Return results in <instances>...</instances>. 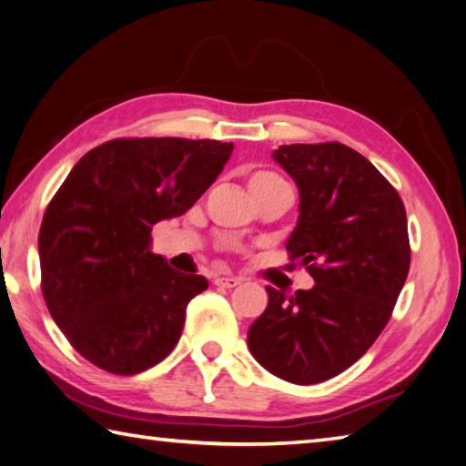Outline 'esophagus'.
Here are the masks:
<instances>
[{"label":"esophagus","mask_w":466,"mask_h":466,"mask_svg":"<svg viewBox=\"0 0 466 466\" xmlns=\"http://www.w3.org/2000/svg\"><path fill=\"white\" fill-rule=\"evenodd\" d=\"M214 285L222 287V289H234V287L240 285V279H236V277H216Z\"/></svg>","instance_id":"1"}]
</instances>
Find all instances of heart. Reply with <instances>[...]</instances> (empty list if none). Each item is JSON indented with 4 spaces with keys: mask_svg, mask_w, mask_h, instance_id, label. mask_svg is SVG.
I'll list each match as a JSON object with an SVG mask.
<instances>
[{
    "mask_svg": "<svg viewBox=\"0 0 466 466\" xmlns=\"http://www.w3.org/2000/svg\"><path fill=\"white\" fill-rule=\"evenodd\" d=\"M287 186L277 173L270 171H254L248 177V187L250 191H262V189H272V187H282Z\"/></svg>",
    "mask_w": 466,
    "mask_h": 466,
    "instance_id": "1",
    "label": "heart"
}]
</instances>
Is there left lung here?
<instances>
[{
    "instance_id": "obj_1",
    "label": "left lung",
    "mask_w": 466,
    "mask_h": 466,
    "mask_svg": "<svg viewBox=\"0 0 466 466\" xmlns=\"http://www.w3.org/2000/svg\"><path fill=\"white\" fill-rule=\"evenodd\" d=\"M272 159L299 187L290 258L315 285L268 305L248 350L264 370L299 386L353 366L384 329L410 268L406 209L390 181L343 143L280 145Z\"/></svg>"
}]
</instances>
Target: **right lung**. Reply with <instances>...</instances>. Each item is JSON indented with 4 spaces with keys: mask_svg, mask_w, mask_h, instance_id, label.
Here are the masks:
<instances>
[{
    "mask_svg": "<svg viewBox=\"0 0 466 466\" xmlns=\"http://www.w3.org/2000/svg\"><path fill=\"white\" fill-rule=\"evenodd\" d=\"M234 145L212 139H115L82 157L46 209L42 293L82 358L118 376L176 348L191 299L208 289L149 250L151 228L186 214Z\"/></svg>",
    "mask_w": 466,
    "mask_h": 466,
    "instance_id": "1",
    "label": "right lung"
}]
</instances>
